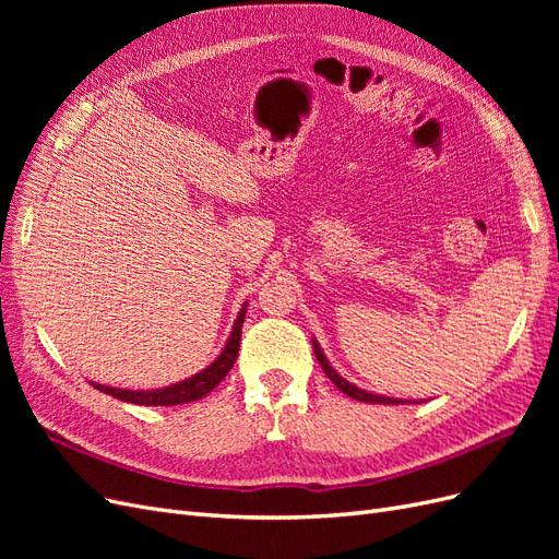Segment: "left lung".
<instances>
[{
  "label": "left lung",
  "instance_id": "1",
  "mask_svg": "<svg viewBox=\"0 0 559 559\" xmlns=\"http://www.w3.org/2000/svg\"><path fill=\"white\" fill-rule=\"evenodd\" d=\"M312 347H314V357H317L319 366L324 368V373L329 376V380H331L337 389H341L343 394H347L349 399H354V401H361V403H382V405H408V403H421V399H419V401H411V399H392V396L373 394V392H368V389H361V386H357V384H352L349 380H345V378H343L341 373H337V370L331 366V361L326 359L324 349L319 347L317 337H312Z\"/></svg>",
  "mask_w": 559,
  "mask_h": 559
}]
</instances>
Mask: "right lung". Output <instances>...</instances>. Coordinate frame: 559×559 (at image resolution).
Wrapping results in <instances>:
<instances>
[{
  "instance_id": "right-lung-1",
  "label": "right lung",
  "mask_w": 559,
  "mask_h": 559,
  "mask_svg": "<svg viewBox=\"0 0 559 559\" xmlns=\"http://www.w3.org/2000/svg\"><path fill=\"white\" fill-rule=\"evenodd\" d=\"M245 312H247V302L240 308L238 319L233 321L228 341L222 347V352L216 354V359L210 366L198 370V373L191 378L173 382L167 386H158V389H118V386H107V384H97V382H91V384L95 389H99V392H105L118 401L134 403V405H181V403H191V401L207 396L212 389L228 376V370L233 368L235 359H238Z\"/></svg>"
}]
</instances>
